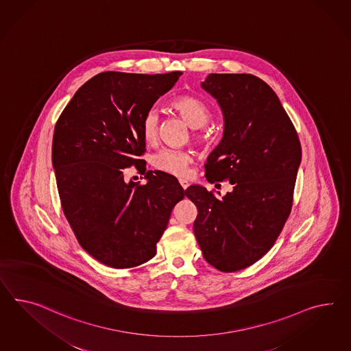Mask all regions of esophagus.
<instances>
[{"instance_id":"esophagus-1","label":"esophagus","mask_w":351,"mask_h":351,"mask_svg":"<svg viewBox=\"0 0 351 351\" xmlns=\"http://www.w3.org/2000/svg\"><path fill=\"white\" fill-rule=\"evenodd\" d=\"M180 186H182V189H184V191H186V189H187V187H189V180H180Z\"/></svg>"}]
</instances>
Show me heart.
I'll use <instances>...</instances> for the list:
<instances>
[{
  "instance_id": "1",
  "label": "heart",
  "mask_w": 351,
  "mask_h": 351,
  "mask_svg": "<svg viewBox=\"0 0 351 351\" xmlns=\"http://www.w3.org/2000/svg\"><path fill=\"white\" fill-rule=\"evenodd\" d=\"M171 107L191 128H201L207 125L208 121L211 119V110L207 107L206 103L193 95H180L171 101ZM158 125V113L152 109L145 114L141 122V135L146 144L152 145L156 141ZM193 136L198 143H206L210 138V132L207 130H196ZM152 162L154 168L158 171L177 177H183L189 171L192 156L189 152L165 147L154 154Z\"/></svg>"
}]
</instances>
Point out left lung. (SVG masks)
Segmentation results:
<instances>
[{
  "label": "left lung",
  "mask_w": 351,
  "mask_h": 351,
  "mask_svg": "<svg viewBox=\"0 0 351 351\" xmlns=\"http://www.w3.org/2000/svg\"><path fill=\"white\" fill-rule=\"evenodd\" d=\"M201 86L219 103L224 136L205 164L210 183L229 180L216 198L186 189L197 207L193 230L204 258L223 272L247 269L276 242L293 206L302 146L270 86L251 73H210Z\"/></svg>",
  "instance_id": "obj_1"
}]
</instances>
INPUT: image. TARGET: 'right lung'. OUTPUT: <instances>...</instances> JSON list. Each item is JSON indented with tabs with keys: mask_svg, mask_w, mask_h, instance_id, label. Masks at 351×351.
<instances>
[{
	"mask_svg": "<svg viewBox=\"0 0 351 351\" xmlns=\"http://www.w3.org/2000/svg\"><path fill=\"white\" fill-rule=\"evenodd\" d=\"M182 72H101L75 93L52 143L63 214L81 247L113 269L152 260L171 210L184 197L177 178L146 171L141 122ZM135 166L148 183L126 182Z\"/></svg>",
	"mask_w": 351,
	"mask_h": 351,
	"instance_id": "obj_1",
	"label": "right lung"
}]
</instances>
